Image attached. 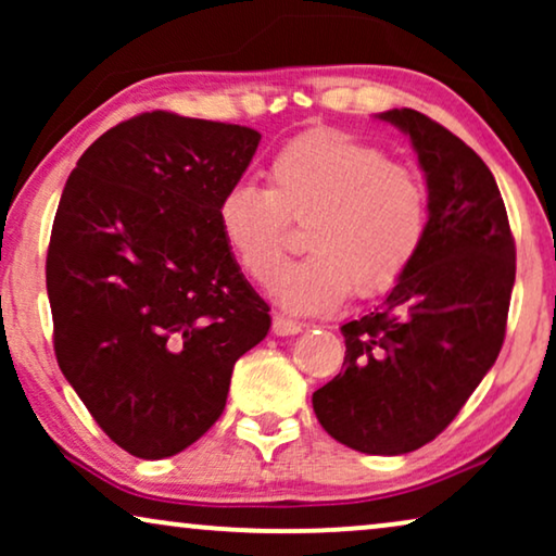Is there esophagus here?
I'll list each match as a JSON object with an SVG mask.
<instances>
[{"label":"esophagus","mask_w":556,"mask_h":556,"mask_svg":"<svg viewBox=\"0 0 556 556\" xmlns=\"http://www.w3.org/2000/svg\"><path fill=\"white\" fill-rule=\"evenodd\" d=\"M273 331H276L278 337H293V333L303 331V324L293 321V318H288V316L276 314L273 316Z\"/></svg>","instance_id":"esophagus-1"}]
</instances>
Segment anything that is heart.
Returning <instances> with one entry per match:
<instances>
[{
    "label": "heart",
    "mask_w": 556,
    "mask_h": 556,
    "mask_svg": "<svg viewBox=\"0 0 556 556\" xmlns=\"http://www.w3.org/2000/svg\"><path fill=\"white\" fill-rule=\"evenodd\" d=\"M309 223L306 262L279 271L287 223ZM225 248L240 270L293 314H326L356 295L387 293L420 253L430 227L425 179L352 134L318 128L288 141L268 189L235 185L217 204Z\"/></svg>",
    "instance_id": "heart-1"
}]
</instances>
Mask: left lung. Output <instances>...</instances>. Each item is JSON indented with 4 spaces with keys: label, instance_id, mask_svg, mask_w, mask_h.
<instances>
[{
    "label": "left lung",
    "instance_id": "left-lung-1",
    "mask_svg": "<svg viewBox=\"0 0 556 556\" xmlns=\"http://www.w3.org/2000/svg\"><path fill=\"white\" fill-rule=\"evenodd\" d=\"M377 118L417 151L428 238L382 306L341 326L344 367L314 392V413L346 447L402 455L438 438L496 362L516 248L496 179L473 149L420 111Z\"/></svg>",
    "mask_w": 556,
    "mask_h": 556
}]
</instances>
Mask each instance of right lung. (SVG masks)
Returning <instances> with one entry per match:
<instances>
[{
	"label": "right lung",
	"mask_w": 556,
	"mask_h": 556,
	"mask_svg": "<svg viewBox=\"0 0 556 556\" xmlns=\"http://www.w3.org/2000/svg\"><path fill=\"white\" fill-rule=\"evenodd\" d=\"M257 143L248 126L151 111L90 143L65 181L45 265L55 356L136 458L200 440L270 329L217 225Z\"/></svg>",
	"instance_id": "1"
}]
</instances>
